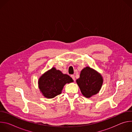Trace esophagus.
Returning a JSON list of instances; mask_svg holds the SVG:
<instances>
[{"label": "esophagus", "instance_id": "1", "mask_svg": "<svg viewBox=\"0 0 132 132\" xmlns=\"http://www.w3.org/2000/svg\"><path fill=\"white\" fill-rule=\"evenodd\" d=\"M71 77L72 78V79H73V81H75V76H74V75H71Z\"/></svg>", "mask_w": 132, "mask_h": 132}]
</instances>
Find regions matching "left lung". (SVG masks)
I'll use <instances>...</instances> for the list:
<instances>
[{
  "label": "left lung",
  "mask_w": 132,
  "mask_h": 132,
  "mask_svg": "<svg viewBox=\"0 0 132 132\" xmlns=\"http://www.w3.org/2000/svg\"><path fill=\"white\" fill-rule=\"evenodd\" d=\"M82 95L86 98H90L100 91L103 83L101 75L89 67L84 68L80 77L76 80Z\"/></svg>",
  "instance_id": "left-lung-1"
}]
</instances>
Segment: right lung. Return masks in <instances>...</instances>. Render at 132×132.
Masks as SVG:
<instances>
[{
	"mask_svg": "<svg viewBox=\"0 0 132 132\" xmlns=\"http://www.w3.org/2000/svg\"><path fill=\"white\" fill-rule=\"evenodd\" d=\"M71 82L73 80L69 76L53 67L40 78L39 87L43 96L50 99L60 95L65 85Z\"/></svg>",
	"mask_w": 132,
	"mask_h": 132,
	"instance_id": "obj_1",
	"label": "right lung"
}]
</instances>
